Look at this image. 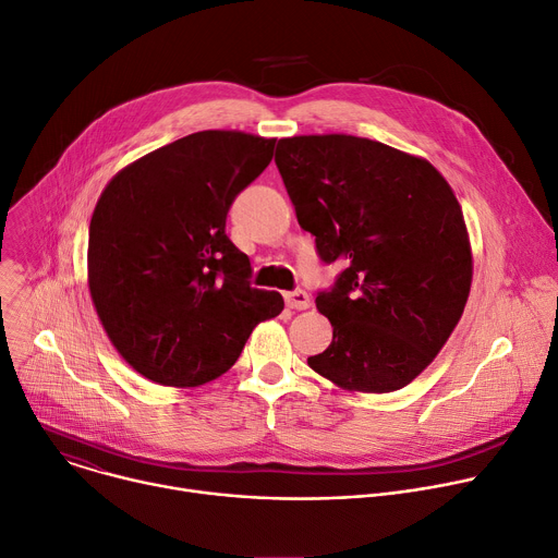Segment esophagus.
I'll list each match as a JSON object with an SVG mask.
<instances>
[{"mask_svg":"<svg viewBox=\"0 0 558 558\" xmlns=\"http://www.w3.org/2000/svg\"><path fill=\"white\" fill-rule=\"evenodd\" d=\"M283 299H286V305L292 307V311H307V307H311V296H307V292L303 290L286 292Z\"/></svg>","mask_w":558,"mask_h":558,"instance_id":"esophagus-1","label":"esophagus"}]
</instances>
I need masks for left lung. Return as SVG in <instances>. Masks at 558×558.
I'll use <instances>...</instances> for the list:
<instances>
[{
	"mask_svg": "<svg viewBox=\"0 0 558 558\" xmlns=\"http://www.w3.org/2000/svg\"><path fill=\"white\" fill-rule=\"evenodd\" d=\"M296 221L345 270L317 311L332 343L307 356L348 392L405 388L454 332L472 286V245L446 177L427 159L354 135L277 144Z\"/></svg>",
	"mask_w": 558,
	"mask_h": 558,
	"instance_id": "left-lung-1",
	"label": "left lung"
}]
</instances>
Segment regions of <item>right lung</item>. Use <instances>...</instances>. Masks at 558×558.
I'll list each match as a JSON object with an SVG mask.
<instances>
[{"mask_svg":"<svg viewBox=\"0 0 558 558\" xmlns=\"http://www.w3.org/2000/svg\"><path fill=\"white\" fill-rule=\"evenodd\" d=\"M275 142L193 133L121 168L101 191L88 290L110 343L142 377L204 386L283 311L279 292L251 288V262L226 234L228 208L272 161Z\"/></svg>","mask_w":558,"mask_h":558,"instance_id":"obj_1","label":"right lung"}]
</instances>
